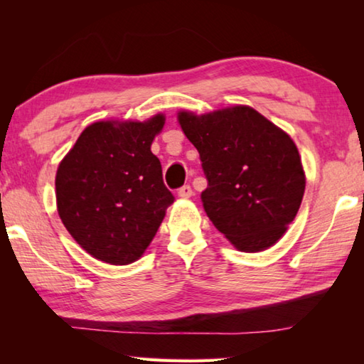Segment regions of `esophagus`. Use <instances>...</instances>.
Instances as JSON below:
<instances>
[{"mask_svg":"<svg viewBox=\"0 0 364 364\" xmlns=\"http://www.w3.org/2000/svg\"><path fill=\"white\" fill-rule=\"evenodd\" d=\"M178 196H180L181 199H189V197L193 196V189H191L189 184H184L183 188L178 189Z\"/></svg>","mask_w":364,"mask_h":364,"instance_id":"34e87169","label":"esophagus"}]
</instances>
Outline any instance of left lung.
Wrapping results in <instances>:
<instances>
[{
	"instance_id": "1",
	"label": "left lung",
	"mask_w": 364,
	"mask_h": 364,
	"mask_svg": "<svg viewBox=\"0 0 364 364\" xmlns=\"http://www.w3.org/2000/svg\"><path fill=\"white\" fill-rule=\"evenodd\" d=\"M199 151L208 186L204 208L234 247L262 252L284 236L305 193V171L289 134L254 107L230 106L197 115L178 112Z\"/></svg>"
}]
</instances>
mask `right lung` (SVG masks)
Returning <instances> with one entry per match:
<instances>
[{
  "label": "right lung",
  "instance_id": "obj_1",
  "mask_svg": "<svg viewBox=\"0 0 364 364\" xmlns=\"http://www.w3.org/2000/svg\"><path fill=\"white\" fill-rule=\"evenodd\" d=\"M165 115L144 122L100 120L60 160L56 205L65 230L86 254L130 264L149 247L173 196L151 151Z\"/></svg>",
  "mask_w": 364,
  "mask_h": 364
}]
</instances>
